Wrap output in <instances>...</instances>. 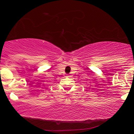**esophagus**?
<instances>
[{
  "label": "esophagus",
  "instance_id": "obj_1",
  "mask_svg": "<svg viewBox=\"0 0 134 134\" xmlns=\"http://www.w3.org/2000/svg\"><path fill=\"white\" fill-rule=\"evenodd\" d=\"M67 77H70V76H69V75H67Z\"/></svg>",
  "mask_w": 134,
  "mask_h": 134
}]
</instances>
